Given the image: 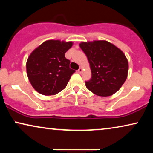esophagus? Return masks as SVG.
Here are the masks:
<instances>
[{"instance_id": "esophagus-1", "label": "esophagus", "mask_w": 153, "mask_h": 153, "mask_svg": "<svg viewBox=\"0 0 153 153\" xmlns=\"http://www.w3.org/2000/svg\"><path fill=\"white\" fill-rule=\"evenodd\" d=\"M82 72H83V68H80L78 70V72L79 73H82Z\"/></svg>"}]
</instances>
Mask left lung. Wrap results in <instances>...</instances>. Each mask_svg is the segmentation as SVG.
I'll list each match as a JSON object with an SVG mask.
<instances>
[{
  "label": "left lung",
  "mask_w": 153,
  "mask_h": 153,
  "mask_svg": "<svg viewBox=\"0 0 153 153\" xmlns=\"http://www.w3.org/2000/svg\"><path fill=\"white\" fill-rule=\"evenodd\" d=\"M91 66L92 76L85 86L95 95L107 97L116 93L125 83L128 61L123 52L107 41L81 42Z\"/></svg>",
  "instance_id": "8db88e82"
}]
</instances>
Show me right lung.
<instances>
[{
  "label": "right lung",
  "mask_w": 153,
  "mask_h": 153,
  "mask_svg": "<svg viewBox=\"0 0 153 153\" xmlns=\"http://www.w3.org/2000/svg\"><path fill=\"white\" fill-rule=\"evenodd\" d=\"M72 42L47 40L33 51L26 62L27 75L35 91L44 95H56L67 86L75 70L65 53Z\"/></svg>",
  "instance_id": "obj_1"
}]
</instances>
